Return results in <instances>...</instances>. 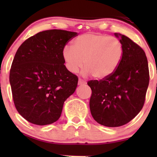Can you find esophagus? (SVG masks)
<instances>
[{
	"mask_svg": "<svg viewBox=\"0 0 157 157\" xmlns=\"http://www.w3.org/2000/svg\"><path fill=\"white\" fill-rule=\"evenodd\" d=\"M84 84H86V82L83 80H82V79H79L78 80V85H84Z\"/></svg>",
	"mask_w": 157,
	"mask_h": 157,
	"instance_id": "obj_1",
	"label": "esophagus"
}]
</instances>
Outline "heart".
<instances>
[{
	"label": "heart",
	"instance_id": "b5f03b06",
	"mask_svg": "<svg viewBox=\"0 0 157 157\" xmlns=\"http://www.w3.org/2000/svg\"><path fill=\"white\" fill-rule=\"evenodd\" d=\"M123 48L115 37L98 33H86L77 37L73 46H66L63 57L70 72L77 73L84 66V75L98 79L110 76L122 60Z\"/></svg>",
	"mask_w": 157,
	"mask_h": 157
}]
</instances>
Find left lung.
Masks as SVG:
<instances>
[{
	"label": "left lung",
	"mask_w": 157,
	"mask_h": 157,
	"mask_svg": "<svg viewBox=\"0 0 157 157\" xmlns=\"http://www.w3.org/2000/svg\"><path fill=\"white\" fill-rule=\"evenodd\" d=\"M115 36L123 48L122 60L116 71L100 80H90L89 106L95 121L107 127L125 125L140 113L149 84V70L143 49L119 33Z\"/></svg>",
	"instance_id": "1"
}]
</instances>
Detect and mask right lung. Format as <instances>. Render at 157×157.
<instances>
[{"label":"right lung","mask_w":157,"mask_h":157,"mask_svg":"<svg viewBox=\"0 0 157 157\" xmlns=\"http://www.w3.org/2000/svg\"><path fill=\"white\" fill-rule=\"evenodd\" d=\"M77 32L51 29L28 38L12 61L10 82L17 111L38 125L60 118L64 102L75 91L78 78L66 68L64 47Z\"/></svg>","instance_id":"add662e5"}]
</instances>
